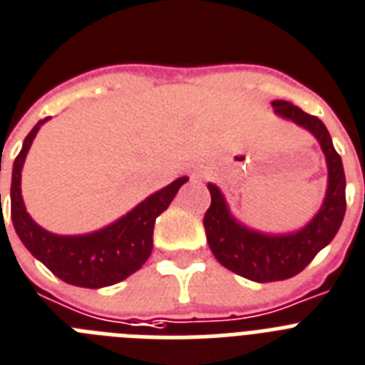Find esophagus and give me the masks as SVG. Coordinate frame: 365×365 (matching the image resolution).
Here are the masks:
<instances>
[{
    "label": "esophagus",
    "mask_w": 365,
    "mask_h": 365,
    "mask_svg": "<svg viewBox=\"0 0 365 365\" xmlns=\"http://www.w3.org/2000/svg\"><path fill=\"white\" fill-rule=\"evenodd\" d=\"M195 173H203V170H201V168H197V170H195Z\"/></svg>",
    "instance_id": "obj_1"
}]
</instances>
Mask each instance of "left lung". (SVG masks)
<instances>
[{
  "instance_id": "obj_1",
  "label": "left lung",
  "mask_w": 365,
  "mask_h": 365,
  "mask_svg": "<svg viewBox=\"0 0 365 365\" xmlns=\"http://www.w3.org/2000/svg\"><path fill=\"white\" fill-rule=\"evenodd\" d=\"M277 114L295 121L312 133L322 145L329 166V188L322 210L295 235L267 236L245 229L230 217L225 199L214 185H208L210 207L203 225L210 251L221 266L255 282L284 280L297 275L319 251L332 242L345 216V173L331 135L319 118L307 114L289 101L272 103Z\"/></svg>"
}]
</instances>
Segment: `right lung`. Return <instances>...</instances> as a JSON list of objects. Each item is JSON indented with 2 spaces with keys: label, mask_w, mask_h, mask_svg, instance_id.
Here are the masks:
<instances>
[{
  "label": "right lung",
  "mask_w": 365,
  "mask_h": 365,
  "mask_svg": "<svg viewBox=\"0 0 365 365\" xmlns=\"http://www.w3.org/2000/svg\"><path fill=\"white\" fill-rule=\"evenodd\" d=\"M46 120L38 121L26 136L24 148L18 153L12 168L11 217L14 230L31 255L38 258L53 275H57L68 284L83 288L116 284L144 266L153 249L155 221L170 207L179 188L188 179L180 177L173 180L170 186L142 201L127 216L98 232L85 236L51 235L31 220L24 207L20 190L21 166L33 144V138Z\"/></svg>",
  "instance_id": "right-lung-1"
}]
</instances>
